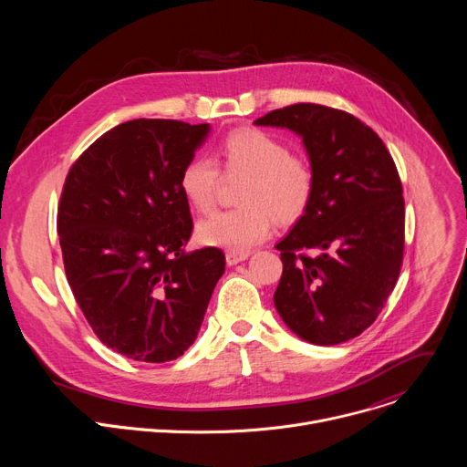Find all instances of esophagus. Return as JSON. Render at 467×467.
<instances>
[{
    "label": "esophagus",
    "instance_id": "obj_1",
    "mask_svg": "<svg viewBox=\"0 0 467 467\" xmlns=\"http://www.w3.org/2000/svg\"><path fill=\"white\" fill-rule=\"evenodd\" d=\"M247 256H249V251H227L225 260H227V264H229V265H234V264H238V262L245 260Z\"/></svg>",
    "mask_w": 467,
    "mask_h": 467
}]
</instances>
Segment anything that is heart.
I'll list each match as a JSON object with an SVG mask.
<instances>
[{"instance_id": "obj_1", "label": "heart", "mask_w": 467, "mask_h": 467, "mask_svg": "<svg viewBox=\"0 0 467 467\" xmlns=\"http://www.w3.org/2000/svg\"><path fill=\"white\" fill-rule=\"evenodd\" d=\"M218 165L207 157H192L179 173V190L195 213L214 209L225 181H240V207L216 213L195 227L203 245L247 251L270 236L274 222H299L316 193V173L310 162L272 132L242 127L231 130L218 148Z\"/></svg>"}]
</instances>
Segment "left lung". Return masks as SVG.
Segmentation results:
<instances>
[{"instance_id": "obj_1", "label": "left lung", "mask_w": 467, "mask_h": 467, "mask_svg": "<svg viewBox=\"0 0 467 467\" xmlns=\"http://www.w3.org/2000/svg\"><path fill=\"white\" fill-rule=\"evenodd\" d=\"M254 123L296 130L316 173L306 214L275 245V308L310 344L348 342L377 319L401 274L405 197L395 162L369 125L340 109L296 103Z\"/></svg>"}]
</instances>
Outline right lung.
<instances>
[{"label": "right lung", "instance_id": "add662e5", "mask_svg": "<svg viewBox=\"0 0 467 467\" xmlns=\"http://www.w3.org/2000/svg\"><path fill=\"white\" fill-rule=\"evenodd\" d=\"M209 123L130 119L90 144L66 175L57 233L74 297L94 335L125 358L161 364L197 338L225 272L218 247H184L179 173Z\"/></svg>", "mask_w": 467, "mask_h": 467}]
</instances>
